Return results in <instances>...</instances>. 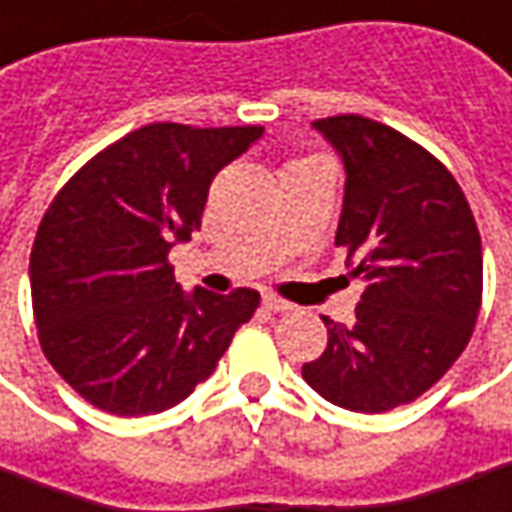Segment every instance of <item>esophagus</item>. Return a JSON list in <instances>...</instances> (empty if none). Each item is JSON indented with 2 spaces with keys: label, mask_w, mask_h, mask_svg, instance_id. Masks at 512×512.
Returning a JSON list of instances; mask_svg holds the SVG:
<instances>
[{
  "label": "esophagus",
  "mask_w": 512,
  "mask_h": 512,
  "mask_svg": "<svg viewBox=\"0 0 512 512\" xmlns=\"http://www.w3.org/2000/svg\"><path fill=\"white\" fill-rule=\"evenodd\" d=\"M262 307H265L267 313H287V310H290V302L279 299V296H265V299H262Z\"/></svg>",
  "instance_id": "34e87169"
}]
</instances>
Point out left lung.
I'll return each mask as SVG.
<instances>
[{
  "label": "left lung",
  "instance_id": "obj_1",
  "mask_svg": "<svg viewBox=\"0 0 512 512\" xmlns=\"http://www.w3.org/2000/svg\"><path fill=\"white\" fill-rule=\"evenodd\" d=\"M313 128L342 156L336 245L364 279L356 319L327 325L305 382L356 413L419 399L462 356L482 307V239L462 187L399 130L356 113Z\"/></svg>",
  "mask_w": 512,
  "mask_h": 512
}]
</instances>
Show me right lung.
I'll use <instances>...</instances> for the list:
<instances>
[{"instance_id": "1", "label": "right lung", "mask_w": 512, "mask_h": 512, "mask_svg": "<svg viewBox=\"0 0 512 512\" xmlns=\"http://www.w3.org/2000/svg\"><path fill=\"white\" fill-rule=\"evenodd\" d=\"M262 133L145 125L50 202L30 250L33 319L48 362L93 407L148 416L179 404L256 313L250 287L185 293L168 253L202 227L213 176Z\"/></svg>"}]
</instances>
